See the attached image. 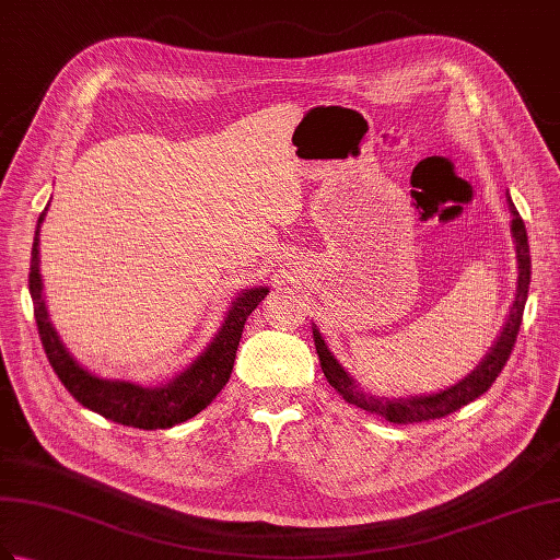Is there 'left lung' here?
I'll use <instances>...</instances> for the list:
<instances>
[{
	"label": "left lung",
	"mask_w": 560,
	"mask_h": 560,
	"mask_svg": "<svg viewBox=\"0 0 560 560\" xmlns=\"http://www.w3.org/2000/svg\"><path fill=\"white\" fill-rule=\"evenodd\" d=\"M506 203H509V213H511V236H514V246H516V262H518V279H516V295L514 302L509 307L506 322L498 335V340L488 349V354L481 359V363L476 369L462 377L455 385L445 387L434 394H420V396H398V398H387V396H375L371 392H365L359 382L351 377L345 365L335 359L332 351L328 349L324 335L318 332L316 324H312V335H314V347L318 354V363H322V371L326 380L330 382V387L338 392L347 404H354L357 408H363L369 412L380 415L394 424H406V422H429V420H439L459 410L462 406H467L476 401L478 396L486 394L492 382L498 380L502 373L504 363L514 349L516 335L521 328V318L525 310V300H528V289H530V246H528V234H525V225L516 211L514 201H511L509 191H506Z\"/></svg>",
	"instance_id": "8db88e82"
}]
</instances>
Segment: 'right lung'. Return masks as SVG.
I'll return each mask as SVG.
<instances>
[{"mask_svg": "<svg viewBox=\"0 0 560 560\" xmlns=\"http://www.w3.org/2000/svg\"><path fill=\"white\" fill-rule=\"evenodd\" d=\"M49 209V203H46ZM44 213L37 220L35 242H32V260H30V295L35 305V318L39 328V338L49 359L51 369L66 389L77 398L84 408L103 415V418L136 427V429H168L195 418L209 406L220 389L228 385L234 369V357L238 340H242L244 324L250 312L260 305L269 293L267 285L238 291L225 314V322L213 335V340L206 345L201 354L191 361L187 369L159 387H142L129 380H107L93 375L79 363L66 342L60 340L58 330L51 324L49 310L44 300V283L39 275V228Z\"/></svg>", "mask_w": 560, "mask_h": 560, "instance_id": "obj_1", "label": "right lung"}]
</instances>
